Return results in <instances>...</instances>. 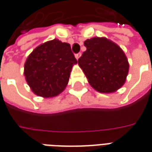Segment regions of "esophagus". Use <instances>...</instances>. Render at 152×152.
<instances>
[{
	"label": "esophagus",
	"instance_id": "obj_1",
	"mask_svg": "<svg viewBox=\"0 0 152 152\" xmlns=\"http://www.w3.org/2000/svg\"><path fill=\"white\" fill-rule=\"evenodd\" d=\"M80 56H81V53H76V54H75V57H76V59H78V58H79Z\"/></svg>",
	"mask_w": 152,
	"mask_h": 152
}]
</instances>
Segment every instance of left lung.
Returning <instances> with one entry per match:
<instances>
[{
    "mask_svg": "<svg viewBox=\"0 0 152 152\" xmlns=\"http://www.w3.org/2000/svg\"><path fill=\"white\" fill-rule=\"evenodd\" d=\"M86 50L78 64L89 83L100 93H112L125 82L129 63L116 44L107 38L94 37L85 41Z\"/></svg>",
    "mask_w": 152,
    "mask_h": 152,
    "instance_id": "left-lung-1",
    "label": "left lung"
}]
</instances>
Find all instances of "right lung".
<instances>
[{"label": "right lung", "instance_id": "1", "mask_svg": "<svg viewBox=\"0 0 152 152\" xmlns=\"http://www.w3.org/2000/svg\"><path fill=\"white\" fill-rule=\"evenodd\" d=\"M76 63L77 60L69 44L54 39L37 47L28 56L24 76L37 95L54 97L66 88Z\"/></svg>", "mask_w": 152, "mask_h": 152}]
</instances>
